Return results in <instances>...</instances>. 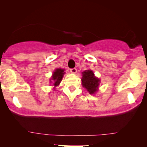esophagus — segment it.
Listing matches in <instances>:
<instances>
[{
    "label": "esophagus",
    "mask_w": 147,
    "mask_h": 147,
    "mask_svg": "<svg viewBox=\"0 0 147 147\" xmlns=\"http://www.w3.org/2000/svg\"><path fill=\"white\" fill-rule=\"evenodd\" d=\"M70 72H71L72 73H73V74H75L76 72H77V69H76L75 68H71V69H70Z\"/></svg>",
    "instance_id": "1"
}]
</instances>
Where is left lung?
Here are the masks:
<instances>
[{
  "label": "left lung",
  "mask_w": 147,
  "mask_h": 147,
  "mask_svg": "<svg viewBox=\"0 0 147 147\" xmlns=\"http://www.w3.org/2000/svg\"><path fill=\"white\" fill-rule=\"evenodd\" d=\"M99 83L100 79L95 77L92 70H85L82 72V86L91 95L95 94L98 90Z\"/></svg>",
  "instance_id": "left-lung-1"
}]
</instances>
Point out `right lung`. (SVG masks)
Returning a JSON list of instances; mask_svg holds the SVG:
<instances>
[{
  "label": "right lung",
  "mask_w": 147,
  "mask_h": 147,
  "mask_svg": "<svg viewBox=\"0 0 147 147\" xmlns=\"http://www.w3.org/2000/svg\"><path fill=\"white\" fill-rule=\"evenodd\" d=\"M65 74L64 72V69L61 68H57L53 72V75L52 76V78L50 79V82L53 83L54 89L55 88L59 85L60 82H61L62 79H63V75Z\"/></svg>",
  "instance_id": "1"
}]
</instances>
